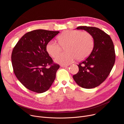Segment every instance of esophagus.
I'll use <instances>...</instances> for the list:
<instances>
[{"label":"esophagus","instance_id":"1","mask_svg":"<svg viewBox=\"0 0 124 124\" xmlns=\"http://www.w3.org/2000/svg\"><path fill=\"white\" fill-rule=\"evenodd\" d=\"M61 67H63V68H66V67H68V65H61Z\"/></svg>","mask_w":124,"mask_h":124}]
</instances>
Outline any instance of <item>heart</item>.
I'll return each mask as SVG.
<instances>
[{"instance_id":"heart-1","label":"heart","mask_w":124,"mask_h":124,"mask_svg":"<svg viewBox=\"0 0 124 124\" xmlns=\"http://www.w3.org/2000/svg\"><path fill=\"white\" fill-rule=\"evenodd\" d=\"M58 43L50 41L46 45V51L52 57L55 58L65 48L66 52L58 55L55 59L56 63L68 64L76 59L82 60L87 58L93 51L94 41L93 36L88 32L78 30H68L58 37Z\"/></svg>"}]
</instances>
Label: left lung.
Masks as SVG:
<instances>
[{
    "label": "left lung",
    "instance_id": "obj_1",
    "mask_svg": "<svg viewBox=\"0 0 124 124\" xmlns=\"http://www.w3.org/2000/svg\"><path fill=\"white\" fill-rule=\"evenodd\" d=\"M76 29L85 30L92 35L94 46L90 55L77 65L79 71L73 78L81 87L94 88L107 79L114 65L116 55L114 44L108 35L97 28L80 26Z\"/></svg>",
    "mask_w": 124,
    "mask_h": 124
}]
</instances>
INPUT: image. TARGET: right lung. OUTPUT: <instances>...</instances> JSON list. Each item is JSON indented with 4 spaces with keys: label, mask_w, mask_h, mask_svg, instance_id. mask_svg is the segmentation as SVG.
Returning <instances> with one entry per match:
<instances>
[{
    "label": "right lung",
    "mask_w": 124,
    "mask_h": 124,
    "mask_svg": "<svg viewBox=\"0 0 124 124\" xmlns=\"http://www.w3.org/2000/svg\"><path fill=\"white\" fill-rule=\"evenodd\" d=\"M59 31L36 30L25 34L14 48L11 62L18 80L37 93L48 90L56 78L59 65L54 63L46 45Z\"/></svg>",
    "instance_id": "1"
}]
</instances>
